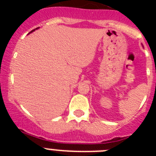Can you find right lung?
<instances>
[{"label": "right lung", "instance_id": "add662e5", "mask_svg": "<svg viewBox=\"0 0 156 156\" xmlns=\"http://www.w3.org/2000/svg\"><path fill=\"white\" fill-rule=\"evenodd\" d=\"M37 29H39V27H38V28H36V29H35V30H32V31H31V32H30V33H32V32H34V31H35V30H37Z\"/></svg>", "mask_w": 156, "mask_h": 156}]
</instances>
